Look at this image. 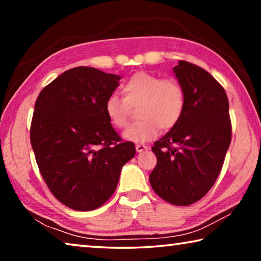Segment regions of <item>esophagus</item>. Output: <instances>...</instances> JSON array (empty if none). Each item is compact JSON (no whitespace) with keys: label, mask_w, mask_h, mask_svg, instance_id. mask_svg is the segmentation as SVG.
I'll return each instance as SVG.
<instances>
[{"label":"esophagus","mask_w":261,"mask_h":261,"mask_svg":"<svg viewBox=\"0 0 261 261\" xmlns=\"http://www.w3.org/2000/svg\"><path fill=\"white\" fill-rule=\"evenodd\" d=\"M136 149H137V152L140 153V152H144L145 149H147V146H145L144 144H137L136 145Z\"/></svg>","instance_id":"esophagus-1"}]
</instances>
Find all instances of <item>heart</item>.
<instances>
[{"label": "heart", "instance_id": "b5f03b06", "mask_svg": "<svg viewBox=\"0 0 261 261\" xmlns=\"http://www.w3.org/2000/svg\"><path fill=\"white\" fill-rule=\"evenodd\" d=\"M123 98L110 94L105 101V113L109 122L125 127L132 108L138 107L139 121L123 134L126 140L145 143L158 136L160 129L170 130L178 124L187 103L182 84L175 78H161L149 72H137L122 85Z\"/></svg>", "mask_w": 261, "mask_h": 261}]
</instances>
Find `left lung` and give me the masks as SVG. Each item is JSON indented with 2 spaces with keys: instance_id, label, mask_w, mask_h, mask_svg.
<instances>
[{
  "instance_id": "left-lung-1",
  "label": "left lung",
  "mask_w": 261,
  "mask_h": 261,
  "mask_svg": "<svg viewBox=\"0 0 261 261\" xmlns=\"http://www.w3.org/2000/svg\"><path fill=\"white\" fill-rule=\"evenodd\" d=\"M174 72L187 103L178 124L154 143L158 162L149 183L163 200L189 206L218 178L231 141V121L226 91L210 72L187 61H179Z\"/></svg>"
}]
</instances>
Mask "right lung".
I'll list each match as a JSON object with an SVG mask.
<instances>
[{
    "mask_svg": "<svg viewBox=\"0 0 261 261\" xmlns=\"http://www.w3.org/2000/svg\"><path fill=\"white\" fill-rule=\"evenodd\" d=\"M121 77L90 67L60 74L35 101L30 139L39 170L57 200L74 211L102 206L136 154L110 124L105 101Z\"/></svg>",
    "mask_w": 261,
    "mask_h": 261,
    "instance_id": "obj_1",
    "label": "right lung"
}]
</instances>
